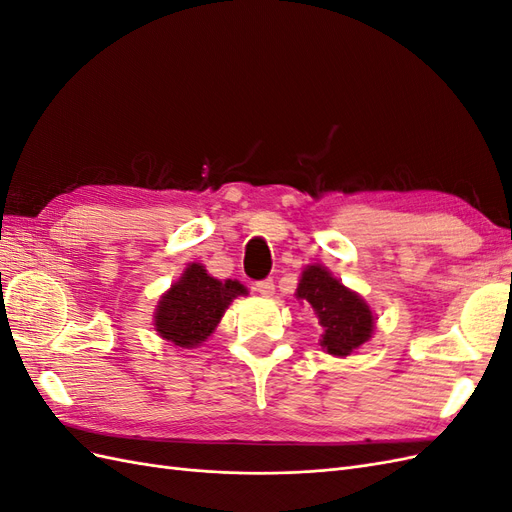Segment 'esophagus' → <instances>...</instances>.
<instances>
[{"mask_svg":"<svg viewBox=\"0 0 512 512\" xmlns=\"http://www.w3.org/2000/svg\"><path fill=\"white\" fill-rule=\"evenodd\" d=\"M252 288H254L258 294H262V297H273V292H275V284H273V280L254 282V284H252Z\"/></svg>","mask_w":512,"mask_h":512,"instance_id":"34e87169","label":"esophagus"}]
</instances>
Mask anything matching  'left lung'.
<instances>
[{
  "label": "left lung",
  "instance_id": "left-lung-1",
  "mask_svg": "<svg viewBox=\"0 0 512 512\" xmlns=\"http://www.w3.org/2000/svg\"><path fill=\"white\" fill-rule=\"evenodd\" d=\"M297 299L312 305L322 324L320 346L333 356H348L371 339L376 318L369 305L346 288L322 265H309L301 273Z\"/></svg>",
  "mask_w": 512,
  "mask_h": 512
}]
</instances>
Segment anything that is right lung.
Here are the masks:
<instances>
[{
	"label": "right lung",
	"instance_id": "right-lung-1",
	"mask_svg": "<svg viewBox=\"0 0 512 512\" xmlns=\"http://www.w3.org/2000/svg\"><path fill=\"white\" fill-rule=\"evenodd\" d=\"M245 292L243 284L215 280L200 262H192L162 294L153 324L166 342L179 348H196L207 342L232 299Z\"/></svg>",
	"mask_w": 512,
	"mask_h": 512
}]
</instances>
